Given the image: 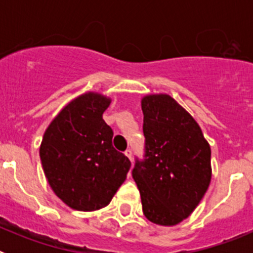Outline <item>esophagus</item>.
<instances>
[{"instance_id": "obj_1", "label": "esophagus", "mask_w": 253, "mask_h": 253, "mask_svg": "<svg viewBox=\"0 0 253 253\" xmlns=\"http://www.w3.org/2000/svg\"><path fill=\"white\" fill-rule=\"evenodd\" d=\"M124 153H125V156H126V157H128L129 160L131 161V151H130V149H126V151H125Z\"/></svg>"}]
</instances>
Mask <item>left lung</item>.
I'll return each instance as SVG.
<instances>
[{
    "label": "left lung",
    "mask_w": 253,
    "mask_h": 253,
    "mask_svg": "<svg viewBox=\"0 0 253 253\" xmlns=\"http://www.w3.org/2000/svg\"><path fill=\"white\" fill-rule=\"evenodd\" d=\"M146 158L133 175L149 222L181 223L202 202L211 180L210 146L184 107L167 93L142 97Z\"/></svg>",
    "instance_id": "8db88e82"
}]
</instances>
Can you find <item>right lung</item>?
<instances>
[{"label": "right lung", "instance_id": "1", "mask_svg": "<svg viewBox=\"0 0 253 253\" xmlns=\"http://www.w3.org/2000/svg\"><path fill=\"white\" fill-rule=\"evenodd\" d=\"M111 99L88 91L69 101L48 125L39 154L49 186L69 208L95 211L110 204L130 161L113 147L102 119Z\"/></svg>", "mask_w": 253, "mask_h": 253}]
</instances>
